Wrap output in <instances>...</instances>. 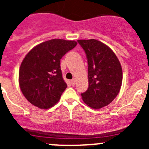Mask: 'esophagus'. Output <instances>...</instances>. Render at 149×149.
I'll list each match as a JSON object with an SVG mask.
<instances>
[{
	"label": "esophagus",
	"instance_id": "1",
	"mask_svg": "<svg viewBox=\"0 0 149 149\" xmlns=\"http://www.w3.org/2000/svg\"><path fill=\"white\" fill-rule=\"evenodd\" d=\"M71 84H72V86H74V84H75V79H72V81H71Z\"/></svg>",
	"mask_w": 149,
	"mask_h": 149
}]
</instances>
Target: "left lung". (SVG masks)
<instances>
[{"label": "left lung", "mask_w": 149, "mask_h": 149, "mask_svg": "<svg viewBox=\"0 0 149 149\" xmlns=\"http://www.w3.org/2000/svg\"><path fill=\"white\" fill-rule=\"evenodd\" d=\"M88 62L87 90L81 93L84 101L93 109L108 105L119 94L122 68L114 52L96 39L77 40Z\"/></svg>", "instance_id": "1"}]
</instances>
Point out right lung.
Masks as SVG:
<instances>
[{
  "label": "right lung",
  "instance_id": "obj_1",
  "mask_svg": "<svg viewBox=\"0 0 149 149\" xmlns=\"http://www.w3.org/2000/svg\"><path fill=\"white\" fill-rule=\"evenodd\" d=\"M77 45L75 41L51 39L38 45L25 56L19 69V86L29 102L48 109L58 102L67 87L60 60Z\"/></svg>",
  "mask_w": 149,
  "mask_h": 149
}]
</instances>
